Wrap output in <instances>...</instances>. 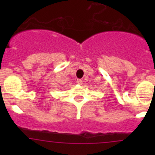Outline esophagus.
Masks as SVG:
<instances>
[{
	"mask_svg": "<svg viewBox=\"0 0 155 155\" xmlns=\"http://www.w3.org/2000/svg\"><path fill=\"white\" fill-rule=\"evenodd\" d=\"M76 82H77V83L79 84V85H82V79H77V81H76Z\"/></svg>",
	"mask_w": 155,
	"mask_h": 155,
	"instance_id": "esophagus-1",
	"label": "esophagus"
}]
</instances>
